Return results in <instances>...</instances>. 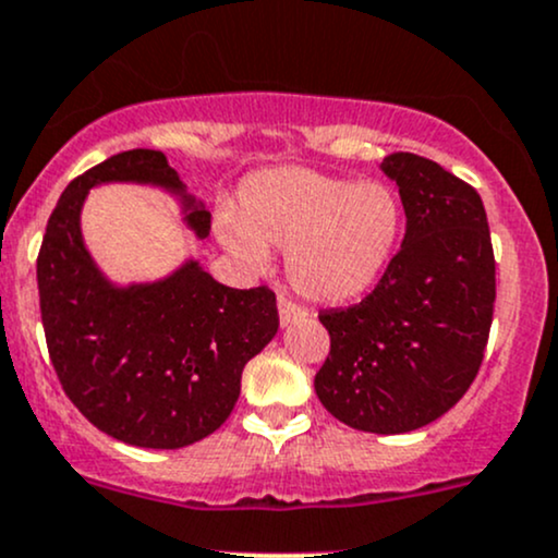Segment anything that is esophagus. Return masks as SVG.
I'll use <instances>...</instances> for the list:
<instances>
[{
	"label": "esophagus",
	"mask_w": 558,
	"mask_h": 558,
	"mask_svg": "<svg viewBox=\"0 0 558 558\" xmlns=\"http://www.w3.org/2000/svg\"><path fill=\"white\" fill-rule=\"evenodd\" d=\"M308 316V311L300 308V305L292 303V300L279 298V324L281 327H290L292 322H300V318Z\"/></svg>",
	"instance_id": "esophagus-1"
}]
</instances>
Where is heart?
I'll list each match as a JSON object with an SVG mask.
<instances>
[{
  "label": "heart",
  "mask_w": 558,
  "mask_h": 558,
  "mask_svg": "<svg viewBox=\"0 0 558 558\" xmlns=\"http://www.w3.org/2000/svg\"><path fill=\"white\" fill-rule=\"evenodd\" d=\"M400 227V197L385 181L284 166L242 184L240 218H218V240L250 266H266L268 247L284 250V271L298 295L345 303L381 277Z\"/></svg>",
  "instance_id": "b5f03b06"
}]
</instances>
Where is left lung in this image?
<instances>
[{"label": "left lung", "mask_w": 558, "mask_h": 558, "mask_svg": "<svg viewBox=\"0 0 558 558\" xmlns=\"http://www.w3.org/2000/svg\"><path fill=\"white\" fill-rule=\"evenodd\" d=\"M405 236L359 305L324 311L331 350L313 387L331 416L403 435L453 409L480 372L496 303V260L477 192L435 160L396 153Z\"/></svg>", "instance_id": "1"}]
</instances>
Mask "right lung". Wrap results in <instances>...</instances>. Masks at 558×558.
<instances>
[{
	"instance_id": "right-lung-1",
	"label": "right lung",
	"mask_w": 558,
	"mask_h": 558,
	"mask_svg": "<svg viewBox=\"0 0 558 558\" xmlns=\"http://www.w3.org/2000/svg\"><path fill=\"white\" fill-rule=\"evenodd\" d=\"M102 184L166 192L197 240L210 234V210L160 149L112 155L73 179L36 260L49 359L65 396L105 435L136 448L192 446L229 418L242 368L279 329L277 298L268 287L221 284L197 258L153 281H112L81 231L86 197Z\"/></svg>"
}]
</instances>
